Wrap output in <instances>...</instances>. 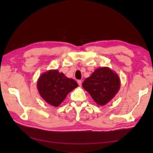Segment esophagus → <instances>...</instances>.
I'll return each mask as SVG.
<instances>
[{
    "mask_svg": "<svg viewBox=\"0 0 153 153\" xmlns=\"http://www.w3.org/2000/svg\"><path fill=\"white\" fill-rule=\"evenodd\" d=\"M77 83H78L79 86H82V82L81 80H77Z\"/></svg>",
    "mask_w": 153,
    "mask_h": 153,
    "instance_id": "34e87169",
    "label": "esophagus"
}]
</instances>
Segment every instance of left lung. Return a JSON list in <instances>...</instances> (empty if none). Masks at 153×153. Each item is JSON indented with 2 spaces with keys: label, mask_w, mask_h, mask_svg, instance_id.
<instances>
[{
  "label": "left lung",
  "mask_w": 153,
  "mask_h": 153,
  "mask_svg": "<svg viewBox=\"0 0 153 153\" xmlns=\"http://www.w3.org/2000/svg\"><path fill=\"white\" fill-rule=\"evenodd\" d=\"M82 86L97 105L104 106L109 102L119 91L118 75L108 67L96 69L84 81Z\"/></svg>",
  "instance_id": "8db88e82"
}]
</instances>
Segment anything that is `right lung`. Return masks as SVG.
<instances>
[{
  "label": "right lung",
  "instance_id": "right-lung-1",
  "mask_svg": "<svg viewBox=\"0 0 153 153\" xmlns=\"http://www.w3.org/2000/svg\"><path fill=\"white\" fill-rule=\"evenodd\" d=\"M78 86L74 80L58 70H50L42 74L37 82L41 97L47 103L57 107L64 101L68 94Z\"/></svg>",
  "mask_w": 153,
  "mask_h": 153
}]
</instances>
